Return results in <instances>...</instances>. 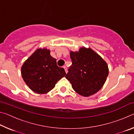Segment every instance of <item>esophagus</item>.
<instances>
[{"label":"esophagus","mask_w":134,"mask_h":134,"mask_svg":"<svg viewBox=\"0 0 134 134\" xmlns=\"http://www.w3.org/2000/svg\"><path fill=\"white\" fill-rule=\"evenodd\" d=\"M63 68H64V70H65V72H66V73H67L68 71H67V67H66V66H64V67H63Z\"/></svg>","instance_id":"obj_1"}]
</instances>
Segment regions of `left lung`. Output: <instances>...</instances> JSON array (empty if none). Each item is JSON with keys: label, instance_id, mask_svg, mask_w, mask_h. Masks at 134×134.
<instances>
[{"label": "left lung", "instance_id": "8db88e82", "mask_svg": "<svg viewBox=\"0 0 134 134\" xmlns=\"http://www.w3.org/2000/svg\"><path fill=\"white\" fill-rule=\"evenodd\" d=\"M72 65L65 76L72 88L79 94L88 97L103 87L109 74L107 63L91 48L81 47L70 51Z\"/></svg>", "mask_w": 134, "mask_h": 134}]
</instances>
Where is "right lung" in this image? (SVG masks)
I'll return each mask as SVG.
<instances>
[{
  "instance_id": "obj_1",
  "label": "right lung",
  "mask_w": 134,
  "mask_h": 134,
  "mask_svg": "<svg viewBox=\"0 0 134 134\" xmlns=\"http://www.w3.org/2000/svg\"><path fill=\"white\" fill-rule=\"evenodd\" d=\"M21 74L29 89L38 94L49 92L66 75L64 69L57 65L56 59L45 48L37 49L27 59L21 67Z\"/></svg>"
}]
</instances>
